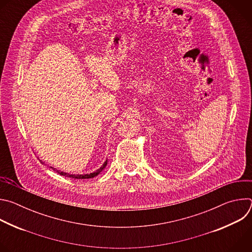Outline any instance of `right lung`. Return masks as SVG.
<instances>
[{
    "label": "right lung",
    "instance_id": "add662e5",
    "mask_svg": "<svg viewBox=\"0 0 252 252\" xmlns=\"http://www.w3.org/2000/svg\"><path fill=\"white\" fill-rule=\"evenodd\" d=\"M41 162L42 163H45L44 161H42L41 160ZM106 164H107V159L103 162V164L97 169V170H95V171H94V172H92V173H87V174H70V173H67V172H63V171H61V170H58V169H56V168H54L53 166H51V168L52 169H54L55 171H57L58 173H60L61 175H63V176H66V177H70V178H75V179H85V178H93V177H94V176H96L105 166H106Z\"/></svg>",
    "mask_w": 252,
    "mask_h": 252
}]
</instances>
